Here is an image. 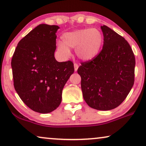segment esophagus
I'll return each mask as SVG.
<instances>
[{
  "label": "esophagus",
  "instance_id": "1",
  "mask_svg": "<svg viewBox=\"0 0 146 146\" xmlns=\"http://www.w3.org/2000/svg\"><path fill=\"white\" fill-rule=\"evenodd\" d=\"M74 70L76 72L78 70V64H77V63H74Z\"/></svg>",
  "mask_w": 146,
  "mask_h": 146
}]
</instances>
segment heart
Instances as JSON below:
<instances>
[{"label":"heart","instance_id":"1","mask_svg":"<svg viewBox=\"0 0 146 146\" xmlns=\"http://www.w3.org/2000/svg\"><path fill=\"white\" fill-rule=\"evenodd\" d=\"M62 43L58 44L60 51L68 55V47L76 48V52L82 60H88L98 55L103 44L102 33L97 29H83L65 33L62 37Z\"/></svg>","mask_w":146,"mask_h":146}]
</instances>
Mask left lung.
I'll list each match as a JSON object with an SVG mask.
<instances>
[{
    "label": "left lung",
    "instance_id": "1",
    "mask_svg": "<svg viewBox=\"0 0 146 146\" xmlns=\"http://www.w3.org/2000/svg\"><path fill=\"white\" fill-rule=\"evenodd\" d=\"M103 47L92 60L81 62L78 73L86 103L109 111L123 102L134 82L135 56L128 41L107 26H101Z\"/></svg>",
    "mask_w": 146,
    "mask_h": 146
}]
</instances>
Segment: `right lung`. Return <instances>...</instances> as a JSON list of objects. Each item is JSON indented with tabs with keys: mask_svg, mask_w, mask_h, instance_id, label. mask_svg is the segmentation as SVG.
Instances as JSON below:
<instances>
[{
	"mask_svg": "<svg viewBox=\"0 0 146 146\" xmlns=\"http://www.w3.org/2000/svg\"><path fill=\"white\" fill-rule=\"evenodd\" d=\"M59 27L40 24L19 41L11 66L17 94L29 109L48 113L60 105L63 88L74 72L70 60L59 62L54 54Z\"/></svg>",
	"mask_w": 146,
	"mask_h": 146,
	"instance_id": "1",
	"label": "right lung"
}]
</instances>
